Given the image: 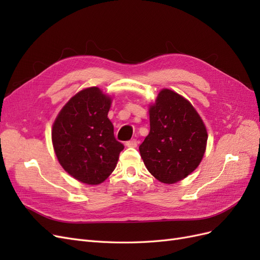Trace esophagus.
Listing matches in <instances>:
<instances>
[{"instance_id": "obj_1", "label": "esophagus", "mask_w": 260, "mask_h": 260, "mask_svg": "<svg viewBox=\"0 0 260 260\" xmlns=\"http://www.w3.org/2000/svg\"><path fill=\"white\" fill-rule=\"evenodd\" d=\"M125 145H127L128 147H137L138 146V141L136 139H132V140L128 141V142H125Z\"/></svg>"}]
</instances>
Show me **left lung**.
<instances>
[{
  "label": "left lung",
  "mask_w": 260,
  "mask_h": 260,
  "mask_svg": "<svg viewBox=\"0 0 260 260\" xmlns=\"http://www.w3.org/2000/svg\"><path fill=\"white\" fill-rule=\"evenodd\" d=\"M149 125L151 130L139 149L147 170L157 180L177 183L198 168L208 135L190 102L162 89L149 106Z\"/></svg>",
  "instance_id": "8db88e82"
}]
</instances>
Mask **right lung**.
Returning <instances> with one entry per match:
<instances>
[{"mask_svg":"<svg viewBox=\"0 0 260 260\" xmlns=\"http://www.w3.org/2000/svg\"><path fill=\"white\" fill-rule=\"evenodd\" d=\"M112 98L96 86L78 92L53 123L52 142L61 167L82 183L96 185L114 171L123 145L107 114Z\"/></svg>","mask_w":260,"mask_h":260,"instance_id":"add662e5","label":"right lung"}]
</instances>
